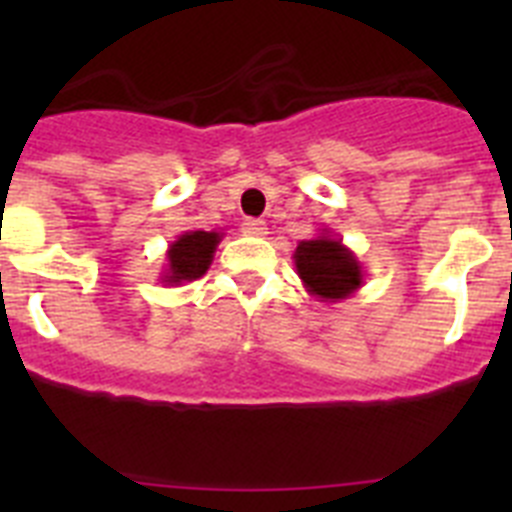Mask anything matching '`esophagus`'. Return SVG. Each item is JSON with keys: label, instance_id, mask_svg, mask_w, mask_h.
<instances>
[{"label": "esophagus", "instance_id": "1", "mask_svg": "<svg viewBox=\"0 0 512 512\" xmlns=\"http://www.w3.org/2000/svg\"><path fill=\"white\" fill-rule=\"evenodd\" d=\"M241 230L246 235H266V223L264 220H256V217H248V220L241 223Z\"/></svg>", "mask_w": 512, "mask_h": 512}]
</instances>
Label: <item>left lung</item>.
Segmentation results:
<instances>
[{"label":"left lung","instance_id":"8db88e82","mask_svg":"<svg viewBox=\"0 0 512 512\" xmlns=\"http://www.w3.org/2000/svg\"><path fill=\"white\" fill-rule=\"evenodd\" d=\"M295 269L307 295L320 302H343L364 287V269L351 248L328 228L295 248Z\"/></svg>","mask_w":512,"mask_h":512}]
</instances>
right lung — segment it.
Returning <instances> with one entry per match:
<instances>
[{
  "label": "right lung",
  "instance_id": "obj_1",
  "mask_svg": "<svg viewBox=\"0 0 512 512\" xmlns=\"http://www.w3.org/2000/svg\"><path fill=\"white\" fill-rule=\"evenodd\" d=\"M220 241H223V233H215V230H187L179 235L166 251L161 282L169 287H179L184 282L200 279L210 269Z\"/></svg>",
  "mask_w": 512,
  "mask_h": 512
}]
</instances>
